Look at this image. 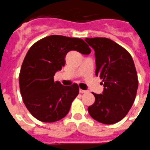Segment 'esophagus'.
Wrapping results in <instances>:
<instances>
[{
    "instance_id": "34e87169",
    "label": "esophagus",
    "mask_w": 150,
    "mask_h": 150,
    "mask_svg": "<svg viewBox=\"0 0 150 150\" xmlns=\"http://www.w3.org/2000/svg\"><path fill=\"white\" fill-rule=\"evenodd\" d=\"M79 92H80L81 93H87V90H82V89H80V90H79Z\"/></svg>"
}]
</instances>
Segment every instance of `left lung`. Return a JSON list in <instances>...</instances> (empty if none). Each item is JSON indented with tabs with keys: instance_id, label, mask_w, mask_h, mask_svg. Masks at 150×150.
I'll list each match as a JSON object with an SVG mask.
<instances>
[{
	"instance_id": "obj_1",
	"label": "left lung",
	"mask_w": 150,
	"mask_h": 150,
	"mask_svg": "<svg viewBox=\"0 0 150 150\" xmlns=\"http://www.w3.org/2000/svg\"><path fill=\"white\" fill-rule=\"evenodd\" d=\"M95 51L96 75L103 82L102 94L93 93L95 102L88 107L92 118L103 124H114L132 108L138 87L137 71L130 54L113 40L86 38Z\"/></svg>"
}]
</instances>
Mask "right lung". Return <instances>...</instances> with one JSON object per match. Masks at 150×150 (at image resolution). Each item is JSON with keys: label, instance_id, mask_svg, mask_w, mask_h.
Segmentation results:
<instances>
[{"label": "right lung", "instance_id": "add662e5", "mask_svg": "<svg viewBox=\"0 0 150 150\" xmlns=\"http://www.w3.org/2000/svg\"><path fill=\"white\" fill-rule=\"evenodd\" d=\"M70 51L89 54L91 50L82 39L52 35L35 42L28 50L19 73L20 92L30 113L38 120L54 122L65 117L79 93L77 83L63 86L54 81L65 66Z\"/></svg>", "mask_w": 150, "mask_h": 150}]
</instances>
